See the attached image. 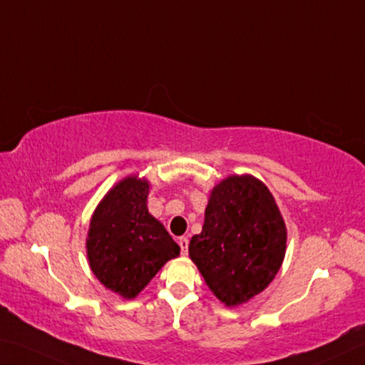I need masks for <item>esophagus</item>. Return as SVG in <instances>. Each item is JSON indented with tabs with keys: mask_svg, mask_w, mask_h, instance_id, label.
<instances>
[{
	"mask_svg": "<svg viewBox=\"0 0 365 365\" xmlns=\"http://www.w3.org/2000/svg\"><path fill=\"white\" fill-rule=\"evenodd\" d=\"M178 244H179V247H181L182 255H187V250H189V239H187V237H179Z\"/></svg>",
	"mask_w": 365,
	"mask_h": 365,
	"instance_id": "obj_1",
	"label": "esophagus"
}]
</instances>
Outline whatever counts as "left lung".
I'll return each instance as SVG.
<instances>
[{
  "instance_id": "obj_1",
  "label": "left lung",
  "mask_w": 365,
  "mask_h": 365,
  "mask_svg": "<svg viewBox=\"0 0 365 365\" xmlns=\"http://www.w3.org/2000/svg\"><path fill=\"white\" fill-rule=\"evenodd\" d=\"M285 244V222L269 189L253 176H229L212 190L189 255L218 299L237 306L272 282Z\"/></svg>"
}]
</instances>
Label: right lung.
Returning a JSON list of instances; mask_svg holds the SVG:
<instances>
[{
    "label": "right lung",
    "instance_id": "obj_1",
    "mask_svg": "<svg viewBox=\"0 0 365 365\" xmlns=\"http://www.w3.org/2000/svg\"><path fill=\"white\" fill-rule=\"evenodd\" d=\"M149 182L130 176L118 182L93 215L86 239L94 276L108 290L134 298L179 245L147 210Z\"/></svg>",
    "mask_w": 365,
    "mask_h": 365
}]
</instances>
